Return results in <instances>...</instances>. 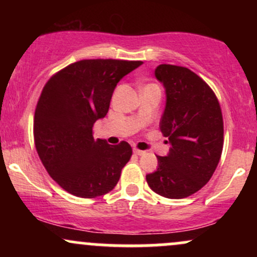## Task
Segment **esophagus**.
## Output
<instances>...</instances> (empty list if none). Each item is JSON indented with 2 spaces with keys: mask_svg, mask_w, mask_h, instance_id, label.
Wrapping results in <instances>:
<instances>
[{
  "mask_svg": "<svg viewBox=\"0 0 257 257\" xmlns=\"http://www.w3.org/2000/svg\"><path fill=\"white\" fill-rule=\"evenodd\" d=\"M133 151H134L135 155H138V156H143L144 153H145V151H141V150H138V149H134Z\"/></svg>",
  "mask_w": 257,
  "mask_h": 257,
  "instance_id": "1",
  "label": "esophagus"
}]
</instances>
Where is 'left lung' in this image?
Listing matches in <instances>:
<instances>
[{"label":"left lung","mask_w":257,"mask_h":257,"mask_svg":"<svg viewBox=\"0 0 257 257\" xmlns=\"http://www.w3.org/2000/svg\"><path fill=\"white\" fill-rule=\"evenodd\" d=\"M156 78L166 89L159 128L169 139L167 156L146 175L153 192L170 199L186 198L210 180L223 146V120L216 95L187 67L162 64Z\"/></svg>","instance_id":"1"}]
</instances>
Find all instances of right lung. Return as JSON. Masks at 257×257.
Segmentation results:
<instances>
[{
    "mask_svg": "<svg viewBox=\"0 0 257 257\" xmlns=\"http://www.w3.org/2000/svg\"><path fill=\"white\" fill-rule=\"evenodd\" d=\"M143 61L91 59L73 63L44 85L34 119L38 156L52 179L81 198L104 196L118 182L132 147L93 138L118 82Z\"/></svg>",
    "mask_w": 257,
    "mask_h": 257,
    "instance_id": "right-lung-1",
    "label": "right lung"
}]
</instances>
